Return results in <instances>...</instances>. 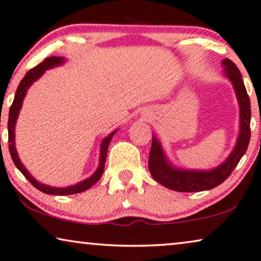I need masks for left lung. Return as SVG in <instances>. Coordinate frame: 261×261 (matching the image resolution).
Wrapping results in <instances>:
<instances>
[{"mask_svg": "<svg viewBox=\"0 0 261 261\" xmlns=\"http://www.w3.org/2000/svg\"><path fill=\"white\" fill-rule=\"evenodd\" d=\"M223 76L228 79L235 90L240 107V130L235 147L221 165L209 171L204 169L178 168L172 165L163 151L162 144L152 135L151 149L149 152V171L152 178L162 186L178 192H199L221 185L245 155L251 140V101L246 90L242 75L230 60L222 61Z\"/></svg>", "mask_w": 261, "mask_h": 261, "instance_id": "left-lung-1", "label": "left lung"}]
</instances>
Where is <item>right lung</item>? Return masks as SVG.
I'll use <instances>...</instances> for the list:
<instances>
[{"label":"right lung","instance_id":"right-lung-1","mask_svg":"<svg viewBox=\"0 0 261 261\" xmlns=\"http://www.w3.org/2000/svg\"><path fill=\"white\" fill-rule=\"evenodd\" d=\"M65 62L63 57H56V56H51V57L45 58L40 64H38L36 68L31 69V70L25 75V77L21 80L19 87H17L15 96H14V101L9 109V118H8V138H9V152L12 156L14 165L16 166V168L25 175V178L32 184V185L38 189L41 192L46 194H52V196H69V194H75V193H81L83 191H87L90 189L95 182H98V180L101 178L103 173V167H105L106 162V156H107V149H109L110 142L112 140L113 135L117 133L118 130H114L113 133H111L109 136L103 138L101 144H100V158H99V166L96 168V171L93 173L89 178L80 181L72 186L68 187H52L45 184H41L33 178L31 175V173L27 171L26 167L22 165V162L20 161L19 155H17L16 148H15V125L17 117H19L20 110L22 107L23 99L27 94V90L31 86L33 85L37 80H39L41 76L44 75V72L48 70V69L60 67Z\"/></svg>","mask_w":261,"mask_h":261}]
</instances>
